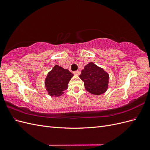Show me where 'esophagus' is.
Listing matches in <instances>:
<instances>
[{"mask_svg":"<svg viewBox=\"0 0 150 150\" xmlns=\"http://www.w3.org/2000/svg\"><path fill=\"white\" fill-rule=\"evenodd\" d=\"M80 73H81L80 71H76L74 72V74L75 75H79Z\"/></svg>","mask_w":150,"mask_h":150,"instance_id":"1","label":"esophagus"}]
</instances>
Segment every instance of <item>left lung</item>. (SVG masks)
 Masks as SVG:
<instances>
[{
    "mask_svg": "<svg viewBox=\"0 0 150 150\" xmlns=\"http://www.w3.org/2000/svg\"><path fill=\"white\" fill-rule=\"evenodd\" d=\"M79 78L84 81L86 91L93 94H102L108 88L109 74L93 62L85 66Z\"/></svg>",
    "mask_w": 150,
    "mask_h": 150,
    "instance_id": "left-lung-1",
    "label": "left lung"
}]
</instances>
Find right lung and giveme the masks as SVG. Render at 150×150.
<instances>
[{"label": "right lung", "mask_w": 150, "mask_h": 150, "mask_svg": "<svg viewBox=\"0 0 150 150\" xmlns=\"http://www.w3.org/2000/svg\"><path fill=\"white\" fill-rule=\"evenodd\" d=\"M73 76L71 72L56 65L47 74L45 86L51 96H60L68 88V83Z\"/></svg>", "instance_id": "add662e5"}]
</instances>
